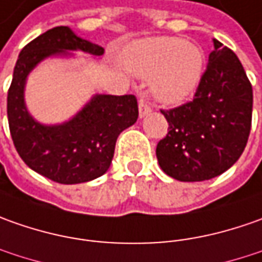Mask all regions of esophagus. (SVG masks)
<instances>
[{
  "label": "esophagus",
  "mask_w": 262,
  "mask_h": 262,
  "mask_svg": "<svg viewBox=\"0 0 262 262\" xmlns=\"http://www.w3.org/2000/svg\"><path fill=\"white\" fill-rule=\"evenodd\" d=\"M150 113V105L146 101L140 100L139 101V116L140 117H145L146 114Z\"/></svg>",
  "instance_id": "34e87169"
}]
</instances>
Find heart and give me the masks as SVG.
<instances>
[{"mask_svg": "<svg viewBox=\"0 0 262 262\" xmlns=\"http://www.w3.org/2000/svg\"><path fill=\"white\" fill-rule=\"evenodd\" d=\"M124 62L136 77L152 78L150 90L157 100L174 104L199 86L206 56L200 46L183 37H155L133 45Z\"/></svg>", "mask_w": 262, "mask_h": 262, "instance_id": "b5f03b06", "label": "heart"}]
</instances>
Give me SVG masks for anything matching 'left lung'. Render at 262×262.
I'll return each instance as SVG.
<instances>
[{
  "instance_id": "1",
  "label": "left lung",
  "mask_w": 262,
  "mask_h": 262,
  "mask_svg": "<svg viewBox=\"0 0 262 262\" xmlns=\"http://www.w3.org/2000/svg\"><path fill=\"white\" fill-rule=\"evenodd\" d=\"M214 50L194 98L165 116L168 133L157 158L178 181H204L229 169L248 142L252 122V85L238 56L213 39Z\"/></svg>"
}]
</instances>
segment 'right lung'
<instances>
[{"label":"right lung","mask_w":262,"mask_h":262,"mask_svg":"<svg viewBox=\"0 0 262 262\" xmlns=\"http://www.w3.org/2000/svg\"><path fill=\"white\" fill-rule=\"evenodd\" d=\"M82 50L101 56L104 49L78 37L67 26L53 27L20 52L7 97V116L14 146L26 165L59 184H79L110 168L119 135L135 124L138 100L127 95H94L69 122L46 126L36 122L24 104L26 78L43 59Z\"/></svg>","instance_id":"1"}]
</instances>
